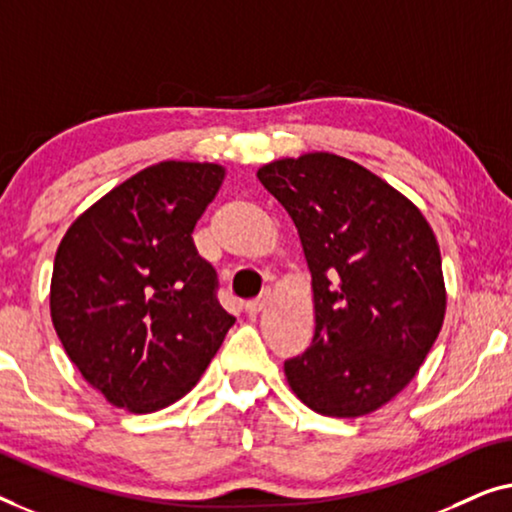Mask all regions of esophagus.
I'll return each instance as SVG.
<instances>
[{
  "instance_id": "1",
  "label": "esophagus",
  "mask_w": 512,
  "mask_h": 512,
  "mask_svg": "<svg viewBox=\"0 0 512 512\" xmlns=\"http://www.w3.org/2000/svg\"><path fill=\"white\" fill-rule=\"evenodd\" d=\"M266 299H269V294H264V297L248 301V304H246V313H248V315H257V313L262 311V308L266 306Z\"/></svg>"
}]
</instances>
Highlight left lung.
Listing matches in <instances>:
<instances>
[{
    "label": "left lung",
    "mask_w": 512,
    "mask_h": 512,
    "mask_svg": "<svg viewBox=\"0 0 512 512\" xmlns=\"http://www.w3.org/2000/svg\"><path fill=\"white\" fill-rule=\"evenodd\" d=\"M257 178L292 218L313 278V343L285 359L287 383L315 413H373L415 378L441 331L436 236L403 194L345 157L278 160Z\"/></svg>",
    "instance_id": "8db88e82"
}]
</instances>
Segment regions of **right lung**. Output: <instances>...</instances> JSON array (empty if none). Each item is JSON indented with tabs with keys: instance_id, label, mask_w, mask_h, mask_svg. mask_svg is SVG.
I'll list each match as a JSON object with an SVG mask.
<instances>
[{
	"instance_id": "right-lung-1",
	"label": "right lung",
	"mask_w": 512,
	"mask_h": 512,
	"mask_svg": "<svg viewBox=\"0 0 512 512\" xmlns=\"http://www.w3.org/2000/svg\"><path fill=\"white\" fill-rule=\"evenodd\" d=\"M222 178L218 164L143 169L90 206L57 248L55 331L113 406L153 413L185 397L236 322L192 239Z\"/></svg>"
}]
</instances>
